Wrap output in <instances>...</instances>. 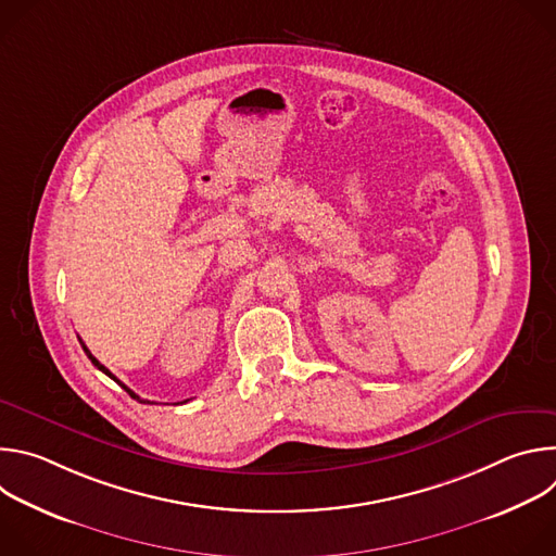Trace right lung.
Wrapping results in <instances>:
<instances>
[{
    "label": "right lung",
    "mask_w": 556,
    "mask_h": 556,
    "mask_svg": "<svg viewBox=\"0 0 556 556\" xmlns=\"http://www.w3.org/2000/svg\"><path fill=\"white\" fill-rule=\"evenodd\" d=\"M78 341H81V339H78ZM81 345H84V343H81ZM84 350H86V354H88V358H90V361H92V365H94V367H99V369H101V371H103V374H108V376H110V378H112V380H116V382H118V384H121V387H123V389H127V387H125V384H123V382H121V380H118V378H116V376H114V374H112V371H110V369H108V367H105V365H101V363H99V361H97V358H94V356H92V354H90V350H88V348H86V345H84ZM127 391H129V395H131V399H136V401H140V399H138V395H136V393H134V391H131V389H127ZM142 403H144V401H142Z\"/></svg>",
    "instance_id": "add662e5"
}]
</instances>
